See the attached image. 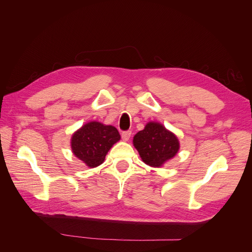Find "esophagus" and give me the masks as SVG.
<instances>
[{"label":"esophagus","mask_w":252,"mask_h":252,"mask_svg":"<svg viewBox=\"0 0 252 252\" xmlns=\"http://www.w3.org/2000/svg\"><path fill=\"white\" fill-rule=\"evenodd\" d=\"M130 136H131V131H123V132H122V139H123V141H125V142L129 141Z\"/></svg>","instance_id":"obj_1"}]
</instances>
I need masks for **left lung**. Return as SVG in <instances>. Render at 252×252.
<instances>
[{"mask_svg":"<svg viewBox=\"0 0 252 252\" xmlns=\"http://www.w3.org/2000/svg\"><path fill=\"white\" fill-rule=\"evenodd\" d=\"M133 146L145 164L158 168L177 156L180 142L178 136L163 124L149 122L133 136Z\"/></svg>","mask_w":252,"mask_h":252,"instance_id":"8db88e82","label":"left lung"}]
</instances>
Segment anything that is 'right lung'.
<instances>
[{"label":"right lung","instance_id":"obj_1","mask_svg":"<svg viewBox=\"0 0 252 252\" xmlns=\"http://www.w3.org/2000/svg\"><path fill=\"white\" fill-rule=\"evenodd\" d=\"M121 135L116 127L91 121L71 136L72 154L90 168L103 164L106 155Z\"/></svg>","mask_w":252,"mask_h":252}]
</instances>
